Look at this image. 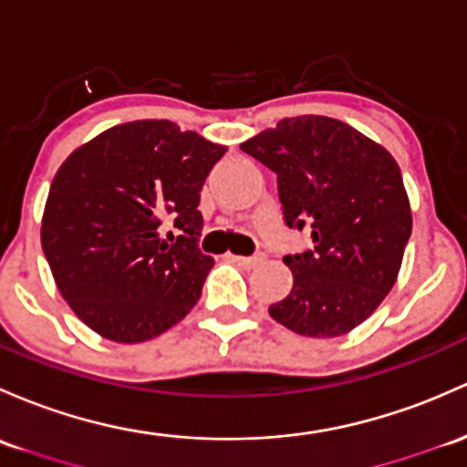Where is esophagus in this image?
<instances>
[{
	"mask_svg": "<svg viewBox=\"0 0 467 467\" xmlns=\"http://www.w3.org/2000/svg\"><path fill=\"white\" fill-rule=\"evenodd\" d=\"M227 258L234 260V263H238L240 267H244V269H252L258 263H263V254H258V255H234V254H229Z\"/></svg>",
	"mask_w": 467,
	"mask_h": 467,
	"instance_id": "esophagus-1",
	"label": "esophagus"
}]
</instances>
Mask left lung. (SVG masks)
I'll use <instances>...</instances> for the list:
<instances>
[{
	"label": "left lung",
	"mask_w": 467,
	"mask_h": 467,
	"mask_svg": "<svg viewBox=\"0 0 467 467\" xmlns=\"http://www.w3.org/2000/svg\"><path fill=\"white\" fill-rule=\"evenodd\" d=\"M240 149L275 173L285 224L312 232V247L283 258L294 287L269 314L296 334H348L394 287L412 234L399 164L323 115L280 119Z\"/></svg>",
	"instance_id": "obj_1"
}]
</instances>
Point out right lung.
I'll return each mask as SVG.
<instances>
[{"instance_id": "add662e5", "label": "right lung", "mask_w": 467, "mask_h": 467, "mask_svg": "<svg viewBox=\"0 0 467 467\" xmlns=\"http://www.w3.org/2000/svg\"><path fill=\"white\" fill-rule=\"evenodd\" d=\"M224 151L169 119H138L107 129L59 167L42 249L59 294L93 332L140 343L192 312L213 267L198 249L200 192Z\"/></svg>"}]
</instances>
